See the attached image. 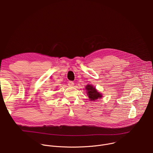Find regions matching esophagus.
I'll list each match as a JSON object with an SVG mask.
<instances>
[{"instance_id": "1", "label": "esophagus", "mask_w": 153, "mask_h": 153, "mask_svg": "<svg viewBox=\"0 0 153 153\" xmlns=\"http://www.w3.org/2000/svg\"><path fill=\"white\" fill-rule=\"evenodd\" d=\"M68 85H69V86H74V82L73 81H69V82H68Z\"/></svg>"}]
</instances>
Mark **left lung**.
<instances>
[{
  "instance_id": "left-lung-1",
  "label": "left lung",
  "mask_w": 153,
  "mask_h": 153,
  "mask_svg": "<svg viewBox=\"0 0 153 153\" xmlns=\"http://www.w3.org/2000/svg\"><path fill=\"white\" fill-rule=\"evenodd\" d=\"M85 89L91 101H95L102 97V95L96 90L94 86H92L91 84H88Z\"/></svg>"
}]
</instances>
